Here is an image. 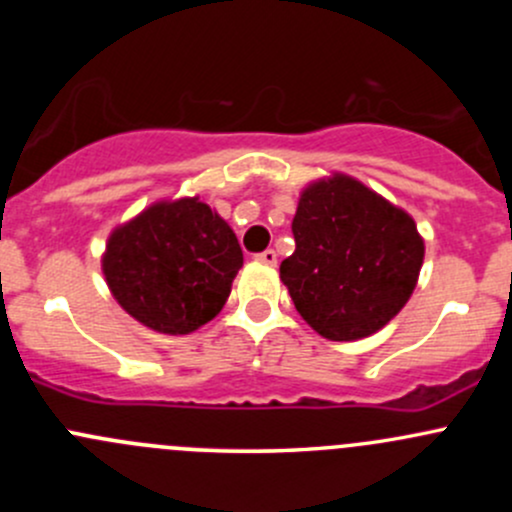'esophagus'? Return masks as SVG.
I'll list each match as a JSON object with an SVG mask.
<instances>
[{
	"mask_svg": "<svg viewBox=\"0 0 512 512\" xmlns=\"http://www.w3.org/2000/svg\"><path fill=\"white\" fill-rule=\"evenodd\" d=\"M255 260L262 262V265L275 267V265H277V252H275V250H265V252H260V255H257Z\"/></svg>",
	"mask_w": 512,
	"mask_h": 512,
	"instance_id": "1",
	"label": "esophagus"
}]
</instances>
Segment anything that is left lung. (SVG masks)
<instances>
[{"mask_svg":"<svg viewBox=\"0 0 512 512\" xmlns=\"http://www.w3.org/2000/svg\"><path fill=\"white\" fill-rule=\"evenodd\" d=\"M292 232L280 280L329 342L371 337L414 294L426 252L414 218L352 175L312 180L299 193Z\"/></svg>","mask_w":512,"mask_h":512,"instance_id":"left-lung-1","label":"left lung"}]
</instances>
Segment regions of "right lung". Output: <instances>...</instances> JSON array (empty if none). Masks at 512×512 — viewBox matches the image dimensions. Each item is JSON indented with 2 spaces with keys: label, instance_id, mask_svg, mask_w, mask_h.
I'll use <instances>...</instances> for the list:
<instances>
[{
  "label": "right lung",
  "instance_id": "add662e5",
  "mask_svg": "<svg viewBox=\"0 0 512 512\" xmlns=\"http://www.w3.org/2000/svg\"><path fill=\"white\" fill-rule=\"evenodd\" d=\"M242 250L232 227L200 200H158L113 227L101 270L113 299L143 327L190 334L220 314Z\"/></svg>",
  "mask_w": 512,
  "mask_h": 512
}]
</instances>
